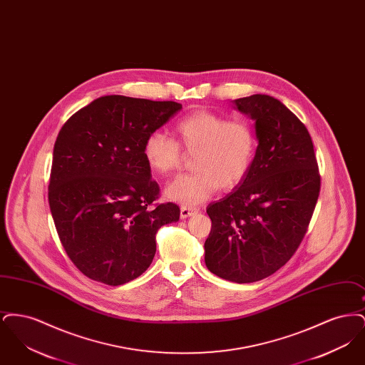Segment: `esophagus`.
<instances>
[{"mask_svg":"<svg viewBox=\"0 0 365 365\" xmlns=\"http://www.w3.org/2000/svg\"><path fill=\"white\" fill-rule=\"evenodd\" d=\"M198 212H200V209L198 208L182 207V208H180V217H182V219H186V217H190V216L195 215V213H198Z\"/></svg>","mask_w":365,"mask_h":365,"instance_id":"esophagus-1","label":"esophagus"}]
</instances>
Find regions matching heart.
I'll return each instance as SVG.
<instances>
[{
    "instance_id": "1",
    "label": "heart",
    "mask_w": 365,
    "mask_h": 365,
    "mask_svg": "<svg viewBox=\"0 0 365 365\" xmlns=\"http://www.w3.org/2000/svg\"><path fill=\"white\" fill-rule=\"evenodd\" d=\"M175 139L163 133L149 134L143 156L152 173L171 175L182 164V151L192 153L194 174L179 176L167 187L165 195L186 207H195L210 198L217 189L238 187L250 173L257 152L253 124L241 118L197 109L175 124Z\"/></svg>"
}]
</instances>
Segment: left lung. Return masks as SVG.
<instances>
[{
	"label": "left lung",
	"instance_id": "left-lung-1",
	"mask_svg": "<svg viewBox=\"0 0 365 365\" xmlns=\"http://www.w3.org/2000/svg\"><path fill=\"white\" fill-rule=\"evenodd\" d=\"M234 103L256 123L259 146L242 183L207 208L205 264L220 278L252 283L294 255L312 219L320 174L311 134L289 108L264 94Z\"/></svg>",
	"mask_w": 365,
	"mask_h": 365
}]
</instances>
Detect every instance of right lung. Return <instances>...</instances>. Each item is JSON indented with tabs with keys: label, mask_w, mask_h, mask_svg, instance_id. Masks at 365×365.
<instances>
[{
	"label": "right lung",
	"mask_w": 365,
	"mask_h": 365,
	"mask_svg": "<svg viewBox=\"0 0 365 365\" xmlns=\"http://www.w3.org/2000/svg\"><path fill=\"white\" fill-rule=\"evenodd\" d=\"M182 105L105 96L73 113L53 149L49 207L58 238L87 278L119 286L142 275L160 227L179 220L143 156L145 139Z\"/></svg>",
	"instance_id": "obj_1"
}]
</instances>
